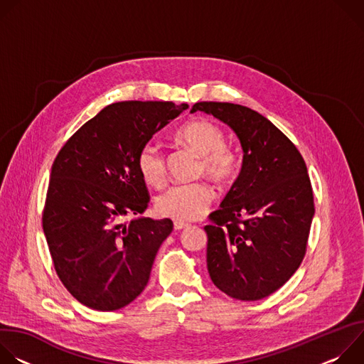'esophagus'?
I'll return each mask as SVG.
<instances>
[{
    "label": "esophagus",
    "mask_w": 364,
    "mask_h": 364,
    "mask_svg": "<svg viewBox=\"0 0 364 364\" xmlns=\"http://www.w3.org/2000/svg\"><path fill=\"white\" fill-rule=\"evenodd\" d=\"M187 226H188V223L178 222V220H176V222H174V229H176V230H181V229H184V228H187Z\"/></svg>",
    "instance_id": "34e87169"
}]
</instances>
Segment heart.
Wrapping results in <instances>:
<instances>
[{
  "instance_id": "heart-1",
  "label": "heart",
  "mask_w": 364,
  "mask_h": 364,
  "mask_svg": "<svg viewBox=\"0 0 364 364\" xmlns=\"http://www.w3.org/2000/svg\"><path fill=\"white\" fill-rule=\"evenodd\" d=\"M177 138L200 157L198 171L212 178L219 186L228 184L237 173V152L225 145V131L215 122L198 118L184 124ZM138 170L142 178L161 186L166 180V155L157 142H146L138 152ZM213 200V190L207 183L173 186L164 191L155 203L161 216L190 222L201 216Z\"/></svg>"
}]
</instances>
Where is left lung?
<instances>
[{
    "instance_id": "left-lung-1",
    "label": "left lung",
    "mask_w": 364,
    "mask_h": 364,
    "mask_svg": "<svg viewBox=\"0 0 364 364\" xmlns=\"http://www.w3.org/2000/svg\"><path fill=\"white\" fill-rule=\"evenodd\" d=\"M229 125L242 149V170L213 212L207 233V271L240 301L262 299L299 268L316 209L306 166L296 146L269 119L228 102H197Z\"/></svg>"
}]
</instances>
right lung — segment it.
I'll list each match as a JSON object with an SVG mask.
<instances>
[{"mask_svg":"<svg viewBox=\"0 0 364 364\" xmlns=\"http://www.w3.org/2000/svg\"><path fill=\"white\" fill-rule=\"evenodd\" d=\"M188 108L173 102H117L82 125L51 166L43 230L58 277L83 305L115 311L146 287L170 219L124 222L149 194L136 159L144 144Z\"/></svg>","mask_w":364,"mask_h":364,"instance_id":"obj_1","label":"right lung"}]
</instances>
